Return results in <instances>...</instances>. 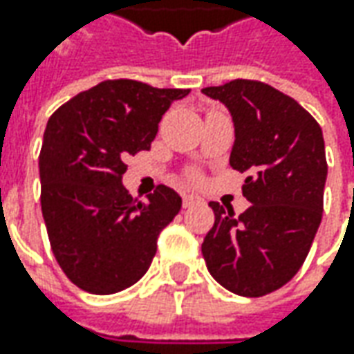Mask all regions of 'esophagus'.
Masks as SVG:
<instances>
[{
  "instance_id": "34e87169",
  "label": "esophagus",
  "mask_w": 354,
  "mask_h": 354,
  "mask_svg": "<svg viewBox=\"0 0 354 354\" xmlns=\"http://www.w3.org/2000/svg\"><path fill=\"white\" fill-rule=\"evenodd\" d=\"M201 203V197L197 195H183V207L185 209H189V207H195Z\"/></svg>"
}]
</instances>
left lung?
<instances>
[{"mask_svg": "<svg viewBox=\"0 0 354 354\" xmlns=\"http://www.w3.org/2000/svg\"><path fill=\"white\" fill-rule=\"evenodd\" d=\"M232 114L230 167L248 173L250 207L209 203L214 225L201 246L211 276L228 292L262 297L286 286L306 262L323 216L327 159L321 126L292 96L236 78L203 88Z\"/></svg>", "mask_w": 354, "mask_h": 354, "instance_id": "obj_1", "label": "left lung"}]
</instances>
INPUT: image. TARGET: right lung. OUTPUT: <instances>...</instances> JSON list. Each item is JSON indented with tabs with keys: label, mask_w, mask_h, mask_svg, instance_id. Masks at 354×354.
<instances>
[{
	"label": "right lung",
	"mask_w": 354,
	"mask_h": 354,
	"mask_svg": "<svg viewBox=\"0 0 354 354\" xmlns=\"http://www.w3.org/2000/svg\"><path fill=\"white\" fill-rule=\"evenodd\" d=\"M187 88L118 78L84 90L48 118L39 153L41 211L64 276L110 295L147 272L181 197L159 185L147 203L122 185L126 157L151 147L161 116Z\"/></svg>",
	"instance_id": "add662e5"
}]
</instances>
